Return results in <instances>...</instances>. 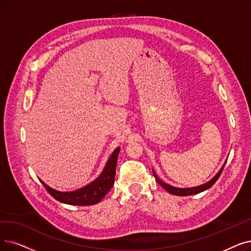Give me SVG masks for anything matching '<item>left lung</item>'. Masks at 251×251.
Masks as SVG:
<instances>
[{"mask_svg":"<svg viewBox=\"0 0 251 251\" xmlns=\"http://www.w3.org/2000/svg\"><path fill=\"white\" fill-rule=\"evenodd\" d=\"M225 165H226V162L224 163V165L222 166V168L220 169V171L217 172V173L215 174V176H214L209 181H207V182L201 184V186L193 187V188H176V187L170 186V184H168V183H166V182H164V181H162V180L158 177V176L155 173L154 169H152V173H154V176H155L157 182L160 184V186H161L162 188H164L168 193H170V194H172V195H176V196H190V195L199 194V193H201V192H204V191H206V190H208L209 188H211V187L213 186V184L215 183V181H216L217 179H219V177H220V176L222 174V171H223Z\"/></svg>","mask_w":251,"mask_h":251,"instance_id":"left-lung-1","label":"left lung"}]
</instances>
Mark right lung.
<instances>
[{"label": "right lung", "instance_id": "1", "mask_svg": "<svg viewBox=\"0 0 251 251\" xmlns=\"http://www.w3.org/2000/svg\"><path fill=\"white\" fill-rule=\"evenodd\" d=\"M119 151L120 148H117L113 151V154L106 161V164L102 172L99 176V177H96L93 181L86 184L83 188L77 189L75 191L60 192L55 189H52L42 179H39L52 197L61 203L78 206L94 205L100 202L104 196L107 194V192L113 187L115 181L116 166Z\"/></svg>", "mask_w": 251, "mask_h": 251}]
</instances>
